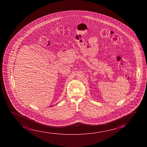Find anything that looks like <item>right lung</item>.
<instances>
[{
  "instance_id": "obj_1",
  "label": "right lung",
  "mask_w": 147,
  "mask_h": 147,
  "mask_svg": "<svg viewBox=\"0 0 147 147\" xmlns=\"http://www.w3.org/2000/svg\"><path fill=\"white\" fill-rule=\"evenodd\" d=\"M51 107H52V106H51Z\"/></svg>"
}]
</instances>
